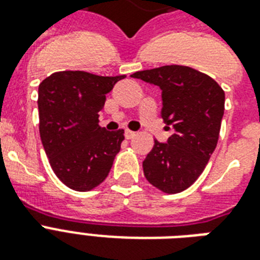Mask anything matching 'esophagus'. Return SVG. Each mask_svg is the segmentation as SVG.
I'll return each mask as SVG.
<instances>
[{
  "label": "esophagus",
  "instance_id": "esophagus-1",
  "mask_svg": "<svg viewBox=\"0 0 260 260\" xmlns=\"http://www.w3.org/2000/svg\"><path fill=\"white\" fill-rule=\"evenodd\" d=\"M135 135H136V134H135L134 131H129V129H126V131H125V138H126V139L135 138Z\"/></svg>",
  "mask_w": 260,
  "mask_h": 260
}]
</instances>
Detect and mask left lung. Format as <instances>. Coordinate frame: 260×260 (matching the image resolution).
<instances>
[{
  "mask_svg": "<svg viewBox=\"0 0 260 260\" xmlns=\"http://www.w3.org/2000/svg\"><path fill=\"white\" fill-rule=\"evenodd\" d=\"M132 78L162 90V118L174 134L155 140L143 162L144 177L165 193H179L196 182L217 146L225 94L209 75L187 66L138 71Z\"/></svg>",
  "mask_w": 260,
  "mask_h": 260,
  "instance_id": "left-lung-1",
  "label": "left lung"
}]
</instances>
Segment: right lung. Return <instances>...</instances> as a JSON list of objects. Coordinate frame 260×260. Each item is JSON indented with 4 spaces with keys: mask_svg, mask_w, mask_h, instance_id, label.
<instances>
[{
    "mask_svg": "<svg viewBox=\"0 0 260 260\" xmlns=\"http://www.w3.org/2000/svg\"><path fill=\"white\" fill-rule=\"evenodd\" d=\"M125 75L58 71L39 85V131L56 177L77 191L105 181L124 140V129L98 124L105 95Z\"/></svg>",
    "mask_w": 260,
    "mask_h": 260,
    "instance_id": "add662e5",
    "label": "right lung"
}]
</instances>
